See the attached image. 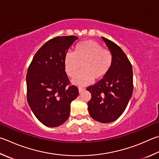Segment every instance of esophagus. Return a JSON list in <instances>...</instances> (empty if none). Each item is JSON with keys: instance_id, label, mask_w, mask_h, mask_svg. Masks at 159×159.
<instances>
[{"instance_id": "obj_1", "label": "esophagus", "mask_w": 159, "mask_h": 159, "mask_svg": "<svg viewBox=\"0 0 159 159\" xmlns=\"http://www.w3.org/2000/svg\"><path fill=\"white\" fill-rule=\"evenodd\" d=\"M84 88H79V93H81V92L84 90Z\"/></svg>"}]
</instances>
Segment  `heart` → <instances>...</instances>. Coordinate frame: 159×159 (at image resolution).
Listing matches in <instances>:
<instances>
[{"instance_id":"b5f03b06","label":"heart","mask_w":159,"mask_h":159,"mask_svg":"<svg viewBox=\"0 0 159 159\" xmlns=\"http://www.w3.org/2000/svg\"><path fill=\"white\" fill-rule=\"evenodd\" d=\"M83 71L73 79L76 85H85L93 79L100 80L111 70L112 55L111 51L94 40H86L78 44L74 53H67L65 57V70L69 76L74 78L81 70Z\"/></svg>"}]
</instances>
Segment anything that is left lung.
<instances>
[{
	"mask_svg": "<svg viewBox=\"0 0 159 159\" xmlns=\"http://www.w3.org/2000/svg\"><path fill=\"white\" fill-rule=\"evenodd\" d=\"M102 39L112 55V67L104 78L86 89L92 95L88 103L92 118L102 123H110L121 116L132 96L133 71L122 48L105 37Z\"/></svg>",
	"mask_w": 159,
	"mask_h": 159,
	"instance_id": "8db88e82",
	"label": "left lung"
}]
</instances>
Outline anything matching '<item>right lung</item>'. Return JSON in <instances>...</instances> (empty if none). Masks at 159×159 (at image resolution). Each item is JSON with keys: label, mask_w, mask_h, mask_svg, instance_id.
Listing matches in <instances>:
<instances>
[{"label": "right lung", "mask_w": 159, "mask_h": 159, "mask_svg": "<svg viewBox=\"0 0 159 159\" xmlns=\"http://www.w3.org/2000/svg\"><path fill=\"white\" fill-rule=\"evenodd\" d=\"M77 39L71 35L48 40L28 69V103L37 120L48 127H56L68 119L71 103L79 96V89L70 85L65 70V57Z\"/></svg>", "instance_id": "right-lung-1"}]
</instances>
